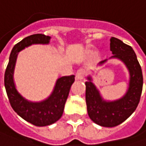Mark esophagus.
Masks as SVG:
<instances>
[{
    "instance_id": "esophagus-1",
    "label": "esophagus",
    "mask_w": 146,
    "mask_h": 146,
    "mask_svg": "<svg viewBox=\"0 0 146 146\" xmlns=\"http://www.w3.org/2000/svg\"><path fill=\"white\" fill-rule=\"evenodd\" d=\"M86 75V70L85 69H79L76 71V78L77 80H82L85 77V76Z\"/></svg>"
}]
</instances>
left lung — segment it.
<instances>
[{
	"mask_svg": "<svg viewBox=\"0 0 146 146\" xmlns=\"http://www.w3.org/2000/svg\"><path fill=\"white\" fill-rule=\"evenodd\" d=\"M111 58L120 60L130 73L129 88L125 95L117 100L106 101L101 97L99 90L89 76L86 82V100L89 117L96 124L104 127H114L128 119L135 110L141 100L143 76L140 63L132 47L120 40L110 38ZM107 60L100 62L104 64Z\"/></svg>",
	"mask_w": 146,
	"mask_h": 146,
	"instance_id": "1",
	"label": "left lung"
}]
</instances>
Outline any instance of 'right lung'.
Here are the masks:
<instances>
[{
  "instance_id": "right-lung-1",
  "label": "right lung",
  "mask_w": 146,
  "mask_h": 146,
  "mask_svg": "<svg viewBox=\"0 0 146 146\" xmlns=\"http://www.w3.org/2000/svg\"><path fill=\"white\" fill-rule=\"evenodd\" d=\"M50 39V37L43 34H35L24 38L13 47L5 71V90L11 107L21 118L36 126L50 125L62 116L70 86L75 81L73 75L59 78L51 95L40 102L29 101L18 93L13 80L18 52L32 44H48Z\"/></svg>"
}]
</instances>
